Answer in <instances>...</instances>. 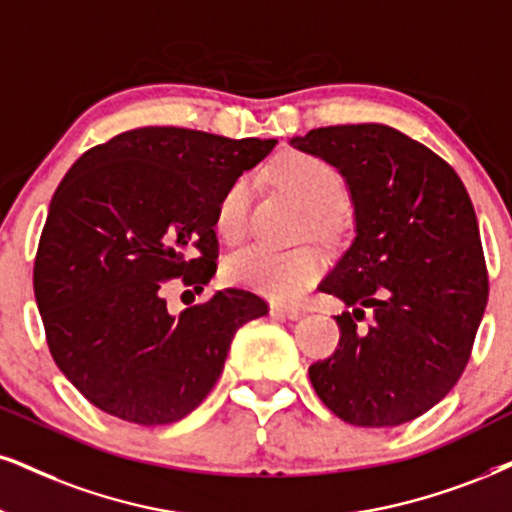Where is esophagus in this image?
<instances>
[{
	"mask_svg": "<svg viewBox=\"0 0 512 512\" xmlns=\"http://www.w3.org/2000/svg\"><path fill=\"white\" fill-rule=\"evenodd\" d=\"M270 313L273 315H282V318H289V320H299L304 311L296 306H285V304H273L270 306Z\"/></svg>",
	"mask_w": 512,
	"mask_h": 512,
	"instance_id": "34e87169",
	"label": "esophagus"
}]
</instances>
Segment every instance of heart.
<instances>
[{
  "label": "heart",
  "instance_id": "obj_1",
  "mask_svg": "<svg viewBox=\"0 0 512 512\" xmlns=\"http://www.w3.org/2000/svg\"><path fill=\"white\" fill-rule=\"evenodd\" d=\"M273 182L311 216L315 225L330 223L344 204L346 187L342 175L330 163L308 154H287L275 163ZM251 187L239 178L225 189L216 208V230L225 242H239L246 232ZM325 258L311 246L273 251L263 246L235 251L225 261V277L232 285L254 289L273 301H296L323 275Z\"/></svg>",
  "mask_w": 512,
  "mask_h": 512
}]
</instances>
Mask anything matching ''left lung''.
I'll use <instances>...</instances> for the list:
<instances>
[{
	"instance_id": "obj_1",
	"label": "left lung",
	"mask_w": 512,
	"mask_h": 512,
	"mask_svg": "<svg viewBox=\"0 0 512 512\" xmlns=\"http://www.w3.org/2000/svg\"><path fill=\"white\" fill-rule=\"evenodd\" d=\"M349 185L356 235L320 289L337 315L339 349L308 377L337 418L396 427L427 413L460 380L489 299L475 208L449 163L380 123L292 137ZM373 320L358 328L364 308Z\"/></svg>"
}]
</instances>
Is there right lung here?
<instances>
[{"instance_id": "add662e5", "label": "right lung", "mask_w": 512, "mask_h": 512, "mask_svg": "<svg viewBox=\"0 0 512 512\" xmlns=\"http://www.w3.org/2000/svg\"><path fill=\"white\" fill-rule=\"evenodd\" d=\"M275 140L137 128L73 163L49 204L33 285L54 363L104 413L154 427L192 413L223 372L235 332L268 313L220 289L180 315L163 289L216 275V208Z\"/></svg>"}]
</instances>
